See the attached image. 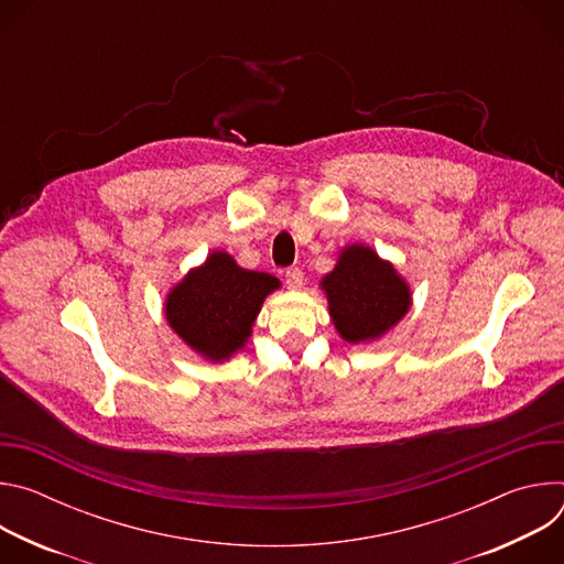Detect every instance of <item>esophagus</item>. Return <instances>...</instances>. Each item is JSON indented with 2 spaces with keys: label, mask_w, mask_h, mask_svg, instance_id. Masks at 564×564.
<instances>
[{
  "label": "esophagus",
  "mask_w": 564,
  "mask_h": 564,
  "mask_svg": "<svg viewBox=\"0 0 564 564\" xmlns=\"http://www.w3.org/2000/svg\"><path fill=\"white\" fill-rule=\"evenodd\" d=\"M285 283L290 290H301L303 288V272L299 268H290L285 272Z\"/></svg>",
  "instance_id": "esophagus-1"
}]
</instances>
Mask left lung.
I'll list each match as a JSON object with an SVG mask.
<instances>
[{
    "label": "left lung",
    "mask_w": 564,
    "mask_h": 564,
    "mask_svg": "<svg viewBox=\"0 0 564 564\" xmlns=\"http://www.w3.org/2000/svg\"><path fill=\"white\" fill-rule=\"evenodd\" d=\"M339 337L348 344L383 339L413 305V290L370 246L348 243L337 265L318 281Z\"/></svg>",
    "instance_id": "8db88e82"
}]
</instances>
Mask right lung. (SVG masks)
I'll return each instance as SVG.
<instances>
[{
  "label": "right lung",
  "instance_id": "add662e5",
  "mask_svg": "<svg viewBox=\"0 0 564 564\" xmlns=\"http://www.w3.org/2000/svg\"><path fill=\"white\" fill-rule=\"evenodd\" d=\"M279 288L276 276L240 268L231 254L214 250L170 288L163 310L192 352L223 364L248 346L263 301Z\"/></svg>",
  "mask_w": 564,
  "mask_h": 564
}]
</instances>
